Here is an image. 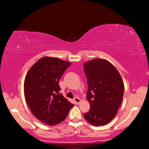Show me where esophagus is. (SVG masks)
Returning <instances> with one entry per match:
<instances>
[{"mask_svg":"<svg viewBox=\"0 0 149 149\" xmlns=\"http://www.w3.org/2000/svg\"><path fill=\"white\" fill-rule=\"evenodd\" d=\"M74 100L75 101V104H79V103H80V102H81L80 99H79V98H78V97L74 98Z\"/></svg>","mask_w":149,"mask_h":149,"instance_id":"1","label":"esophagus"}]
</instances>
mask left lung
<instances>
[{"label":"left lung","mask_w":149,"mask_h":149,"mask_svg":"<svg viewBox=\"0 0 149 149\" xmlns=\"http://www.w3.org/2000/svg\"><path fill=\"white\" fill-rule=\"evenodd\" d=\"M84 66L87 79V99L90 103V110L84 116L97 127L106 125L114 119L122 102V78L114 65L104 59L92 60Z\"/></svg>","instance_id":"left-lung-1"}]
</instances>
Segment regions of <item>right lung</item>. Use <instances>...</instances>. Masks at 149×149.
I'll list each match as a JSON object with an SVG mask.
<instances>
[{
	"instance_id": "add662e5",
	"label": "right lung",
	"mask_w": 149,
	"mask_h": 149,
	"mask_svg": "<svg viewBox=\"0 0 149 149\" xmlns=\"http://www.w3.org/2000/svg\"><path fill=\"white\" fill-rule=\"evenodd\" d=\"M71 63L57 58H40L29 70L24 81L26 102L35 117L49 125L63 122L74 104L62 94L58 81Z\"/></svg>"
}]
</instances>
